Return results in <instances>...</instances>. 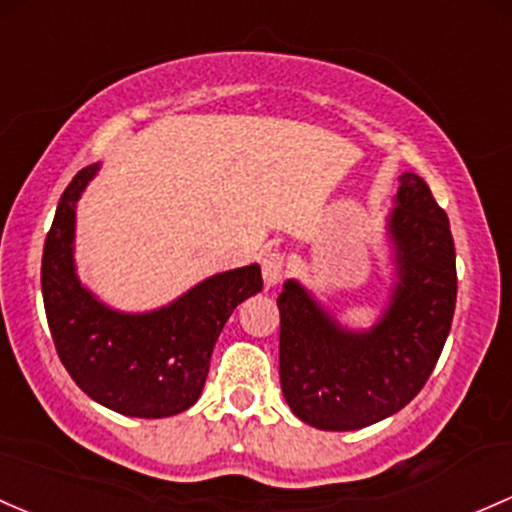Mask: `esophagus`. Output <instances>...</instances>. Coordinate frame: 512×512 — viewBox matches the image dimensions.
I'll return each instance as SVG.
<instances>
[{"mask_svg": "<svg viewBox=\"0 0 512 512\" xmlns=\"http://www.w3.org/2000/svg\"><path fill=\"white\" fill-rule=\"evenodd\" d=\"M262 279H265L267 287H274V284L282 282L284 272H287V257L282 255V252H267L265 257H262Z\"/></svg>", "mask_w": 512, "mask_h": 512, "instance_id": "esophagus-1", "label": "esophagus"}]
</instances>
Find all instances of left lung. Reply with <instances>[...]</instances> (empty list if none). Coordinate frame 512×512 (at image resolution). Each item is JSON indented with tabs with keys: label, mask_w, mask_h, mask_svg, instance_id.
Returning <instances> with one entry per match:
<instances>
[{
	"label": "left lung",
	"mask_w": 512,
	"mask_h": 512,
	"mask_svg": "<svg viewBox=\"0 0 512 512\" xmlns=\"http://www.w3.org/2000/svg\"><path fill=\"white\" fill-rule=\"evenodd\" d=\"M387 218L397 282L380 321L348 331L289 279L279 306V380L301 422L351 432L400 412L437 365L456 306L449 218L417 174L400 176Z\"/></svg>",
	"instance_id": "1"
}]
</instances>
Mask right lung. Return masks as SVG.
I'll return each mask as SVG.
<instances>
[{
    "mask_svg": "<svg viewBox=\"0 0 512 512\" xmlns=\"http://www.w3.org/2000/svg\"><path fill=\"white\" fill-rule=\"evenodd\" d=\"M100 166L73 176L58 201L41 260L48 328L75 385L127 417L159 419L201 397L211 355L240 301L262 289L260 265L220 272L149 314H122L78 282L73 262L75 203Z\"/></svg>",
    "mask_w": 512,
    "mask_h": 512,
    "instance_id": "right-lung-1",
    "label": "right lung"
}]
</instances>
